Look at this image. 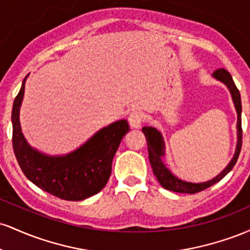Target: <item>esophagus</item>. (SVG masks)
Returning <instances> with one entry per match:
<instances>
[{"label":"esophagus","instance_id":"obj_1","mask_svg":"<svg viewBox=\"0 0 250 250\" xmlns=\"http://www.w3.org/2000/svg\"><path fill=\"white\" fill-rule=\"evenodd\" d=\"M143 121V115L140 111H133L128 117V122L130 125V127L133 128H141Z\"/></svg>","mask_w":250,"mask_h":250}]
</instances>
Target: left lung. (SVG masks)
I'll list each match as a JSON object with an SVG mask.
<instances>
[{"label": "left lung", "instance_id": "left-lung-1", "mask_svg": "<svg viewBox=\"0 0 250 250\" xmlns=\"http://www.w3.org/2000/svg\"><path fill=\"white\" fill-rule=\"evenodd\" d=\"M213 77L217 81L225 83L227 88L230 91L231 99H233L235 109H236L237 114V123H236V130H237V142L236 148H235V154L228 166L223 169L221 173L215 176L214 179L206 181V182L200 183H193L187 182L176 177L171 173L169 169L166 167L165 163L162 161V157L165 156V141H163L162 134L154 127H143L142 131L145 134L146 139H147L148 145V153H149V161H150L151 168H153L154 175L156 176L157 181L160 185L167 190L175 191V193H187V194H195L199 191L205 190L211 186L217 183L223 177L226 176L229 171L233 169V167L236 163L239 155L241 151V146H242V128H241V113H242V105H241V96L239 89L236 88L235 83L233 81V77L226 69L221 68V69L215 70L213 73Z\"/></svg>", "mask_w": 250, "mask_h": 250}]
</instances>
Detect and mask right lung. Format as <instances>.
Wrapping results in <instances>:
<instances>
[{
    "instance_id": "1",
    "label": "right lung",
    "mask_w": 250,
    "mask_h": 250,
    "mask_svg": "<svg viewBox=\"0 0 250 250\" xmlns=\"http://www.w3.org/2000/svg\"><path fill=\"white\" fill-rule=\"evenodd\" d=\"M27 76L13 104V148L23 174L34 185L67 201H82L101 191L111 174V163L123 136L127 120H119L96 131L81 147L65 155H47L33 148L20 125V108Z\"/></svg>"
}]
</instances>
